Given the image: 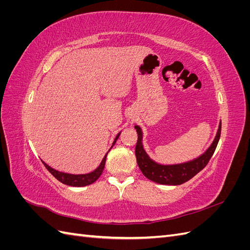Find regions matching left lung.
<instances>
[{
  "label": "left lung",
  "instance_id": "left-lung-1",
  "mask_svg": "<svg viewBox=\"0 0 250 250\" xmlns=\"http://www.w3.org/2000/svg\"><path fill=\"white\" fill-rule=\"evenodd\" d=\"M138 132V142L135 145V157H137V163L142 173L148 179L154 181V183L161 185H171L177 186L186 183L194 177L196 174L200 172L208 163L209 162L210 157L213 156L215 150L217 148L219 139L221 134V124L219 126V129L215 141L211 144V146L208 149L206 153H203L197 160H194L190 163L175 165V166H162L151 161L146 154L142 146V130L139 126L134 127Z\"/></svg>",
  "mask_w": 250,
  "mask_h": 250
}]
</instances>
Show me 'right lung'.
<instances>
[{"label": "right lung", "mask_w": 250, "mask_h": 250, "mask_svg": "<svg viewBox=\"0 0 250 250\" xmlns=\"http://www.w3.org/2000/svg\"><path fill=\"white\" fill-rule=\"evenodd\" d=\"M119 137H120V133L117 135V138H116L115 142H113V144L117 142ZM107 153H106V155L103 157V160H102L100 166L95 171L90 172L88 174H81V175H73V174H66V173H62V172H58L54 169H52L51 167H49V166L44 164L43 162H42V164L44 165V167L47 168V170L52 174V175L54 176L57 180H59L60 183H62L63 185L71 186V187H84V186H88L90 184L95 183V181L100 177V175L103 172V169H104L105 161H106Z\"/></svg>", "instance_id": "1"}]
</instances>
